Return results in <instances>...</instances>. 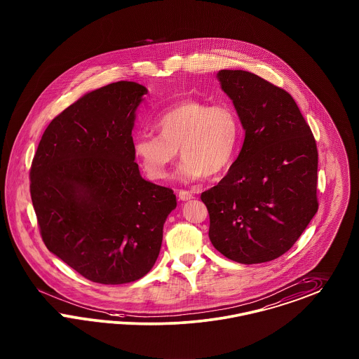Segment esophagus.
I'll return each mask as SVG.
<instances>
[{"label":"esophagus","mask_w":359,"mask_h":359,"mask_svg":"<svg viewBox=\"0 0 359 359\" xmlns=\"http://www.w3.org/2000/svg\"><path fill=\"white\" fill-rule=\"evenodd\" d=\"M179 198H180V200H183V201H187V200L194 198V195H192V192H189V191H183V189H180V191H179Z\"/></svg>","instance_id":"34e87169"}]
</instances>
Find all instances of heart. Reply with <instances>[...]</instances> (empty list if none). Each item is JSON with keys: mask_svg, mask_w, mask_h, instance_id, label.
<instances>
[{"mask_svg": "<svg viewBox=\"0 0 359 359\" xmlns=\"http://www.w3.org/2000/svg\"><path fill=\"white\" fill-rule=\"evenodd\" d=\"M154 126L159 135L144 133L134 140L135 158L154 182L167 177L177 149L183 156L179 179L196 180L223 172L235 159L241 137L240 118L231 106H210L198 99L176 102Z\"/></svg>", "mask_w": 359, "mask_h": 359, "instance_id": "obj_1", "label": "heart"}]
</instances>
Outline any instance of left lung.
Listing matches in <instances>:
<instances>
[{"mask_svg":"<svg viewBox=\"0 0 359 359\" xmlns=\"http://www.w3.org/2000/svg\"><path fill=\"white\" fill-rule=\"evenodd\" d=\"M219 81L245 130L228 173L201 194L212 245L240 264L272 261L294 245L318 210V151L284 88L243 70Z\"/></svg>","mask_w":359,"mask_h":359,"instance_id":"1","label":"left lung"}]
</instances>
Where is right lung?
<instances>
[{"label":"right lung","instance_id":"right-lung-1","mask_svg":"<svg viewBox=\"0 0 359 359\" xmlns=\"http://www.w3.org/2000/svg\"><path fill=\"white\" fill-rule=\"evenodd\" d=\"M147 88L119 81L91 91L45 130L30 196L46 248L93 283L126 284L151 271L171 188L146 182L134 154L135 110Z\"/></svg>","mask_w":359,"mask_h":359}]
</instances>
